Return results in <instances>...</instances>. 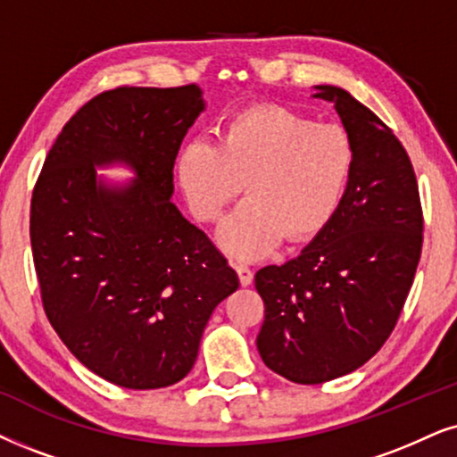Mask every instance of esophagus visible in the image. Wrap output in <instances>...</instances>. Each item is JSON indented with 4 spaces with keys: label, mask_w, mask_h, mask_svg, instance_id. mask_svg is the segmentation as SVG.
I'll return each mask as SVG.
<instances>
[{
    "label": "esophagus",
    "mask_w": 457,
    "mask_h": 457,
    "mask_svg": "<svg viewBox=\"0 0 457 457\" xmlns=\"http://www.w3.org/2000/svg\"><path fill=\"white\" fill-rule=\"evenodd\" d=\"M236 274H238L242 287H248L253 282V270L246 265H236Z\"/></svg>",
    "instance_id": "obj_1"
}]
</instances>
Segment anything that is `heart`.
<instances>
[{
    "label": "heart",
    "mask_w": 457,
    "mask_h": 457,
    "mask_svg": "<svg viewBox=\"0 0 457 457\" xmlns=\"http://www.w3.org/2000/svg\"><path fill=\"white\" fill-rule=\"evenodd\" d=\"M356 155L337 124H314L280 105L236 113L221 145L195 138L181 149L177 183L198 221H217L246 189L248 198L221 223L219 246L229 257L262 259L285 240L310 242L342 211Z\"/></svg>",
    "instance_id": "b5f03b06"
}]
</instances>
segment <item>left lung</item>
Returning a JSON list of instances; mask_svg holds the SVG:
<instances>
[{"instance_id": "1", "label": "left lung", "mask_w": 457, "mask_h": 457, "mask_svg": "<svg viewBox=\"0 0 457 457\" xmlns=\"http://www.w3.org/2000/svg\"><path fill=\"white\" fill-rule=\"evenodd\" d=\"M316 90L354 145L348 198L302 255L255 274L265 305L257 350L295 384H325L378 354L405 305L424 240L418 181L395 132L344 88Z\"/></svg>"}]
</instances>
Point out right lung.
Instances as JSON below:
<instances>
[{
	"label": "right lung",
	"mask_w": 457,
	"mask_h": 457,
	"mask_svg": "<svg viewBox=\"0 0 457 457\" xmlns=\"http://www.w3.org/2000/svg\"><path fill=\"white\" fill-rule=\"evenodd\" d=\"M204 107L195 84L101 92L56 137L33 189L46 316L84 367L122 388L186 378L212 310L240 285L170 200L179 147ZM112 163L136 179L96 175Z\"/></svg>",
	"instance_id": "1"
}]
</instances>
